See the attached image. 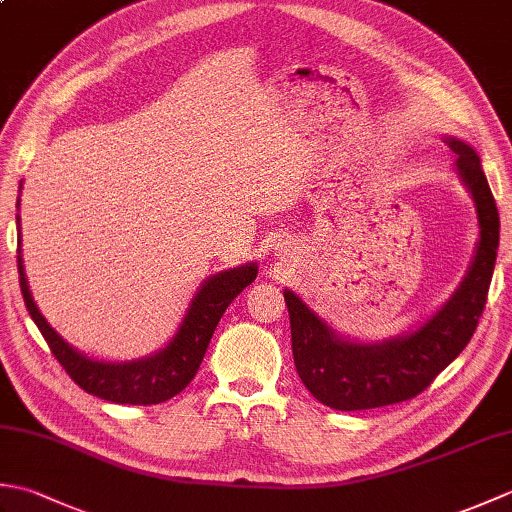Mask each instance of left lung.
I'll use <instances>...</instances> for the list:
<instances>
[{
  "label": "left lung",
  "instance_id": "8db88e82",
  "mask_svg": "<svg viewBox=\"0 0 512 512\" xmlns=\"http://www.w3.org/2000/svg\"><path fill=\"white\" fill-rule=\"evenodd\" d=\"M447 143L458 156L455 165L473 195L482 231L469 275L436 317L400 339L352 343L339 339L295 292H284L297 374L323 405L358 411L416 398L460 356L477 330L495 268L499 213L475 151L462 140Z\"/></svg>",
  "mask_w": 512,
  "mask_h": 512
}]
</instances>
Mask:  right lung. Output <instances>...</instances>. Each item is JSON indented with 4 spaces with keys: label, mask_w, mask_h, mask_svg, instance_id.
Here are the masks:
<instances>
[{
    "label": "right lung",
    "mask_w": 512,
    "mask_h": 512,
    "mask_svg": "<svg viewBox=\"0 0 512 512\" xmlns=\"http://www.w3.org/2000/svg\"><path fill=\"white\" fill-rule=\"evenodd\" d=\"M19 204V202H17ZM19 224V217H17ZM17 268H19V286L28 314L37 323L39 332L46 339L50 352L61 363L81 389L103 400L118 402V405H158L165 402L187 387L193 376L198 374L206 347L220 323L222 314L231 306V301L250 286L257 277V266H242L226 270L211 277L193 297L191 308L184 317L178 334L165 350L132 363H99L72 350L61 336L54 332L48 321L41 317L35 301L26 284L24 266L17 248Z\"/></svg>",
    "instance_id": "right-lung-1"
}]
</instances>
